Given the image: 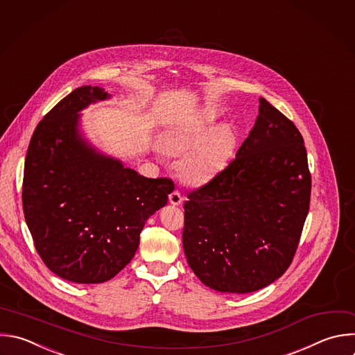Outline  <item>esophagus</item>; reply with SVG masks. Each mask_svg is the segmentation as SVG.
<instances>
[{
	"instance_id": "1",
	"label": "esophagus",
	"mask_w": 355,
	"mask_h": 355,
	"mask_svg": "<svg viewBox=\"0 0 355 355\" xmlns=\"http://www.w3.org/2000/svg\"><path fill=\"white\" fill-rule=\"evenodd\" d=\"M182 200H184V198H182V195L178 191H174V192L170 193V203L171 205L178 206V205L182 203Z\"/></svg>"
}]
</instances>
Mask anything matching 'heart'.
<instances>
[{"mask_svg": "<svg viewBox=\"0 0 355 355\" xmlns=\"http://www.w3.org/2000/svg\"><path fill=\"white\" fill-rule=\"evenodd\" d=\"M220 111L210 104L199 107L191 115L171 124L162 135V149L170 156L188 152L180 164V173L188 184H202L211 178L230 157L235 145L231 124L213 127Z\"/></svg>", "mask_w": 355, "mask_h": 355, "instance_id": "1", "label": "heart"}]
</instances>
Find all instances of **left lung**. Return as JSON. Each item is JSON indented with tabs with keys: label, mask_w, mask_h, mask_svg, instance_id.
I'll return each mask as SVG.
<instances>
[{
	"label": "left lung",
	"mask_w": 355,
	"mask_h": 355,
	"mask_svg": "<svg viewBox=\"0 0 355 355\" xmlns=\"http://www.w3.org/2000/svg\"><path fill=\"white\" fill-rule=\"evenodd\" d=\"M311 174L297 127L263 97L235 159L188 193L182 245L207 287L247 294L290 266L309 210Z\"/></svg>",
	"instance_id": "1"
}]
</instances>
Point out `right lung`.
I'll list each match as a JSON object with an SVG mask.
<instances>
[{
  "mask_svg": "<svg viewBox=\"0 0 355 355\" xmlns=\"http://www.w3.org/2000/svg\"><path fill=\"white\" fill-rule=\"evenodd\" d=\"M110 97L97 86L71 92L39 123L25 160L22 202L36 251L53 273L80 284L120 273L174 191L171 180L146 178L83 137L80 111Z\"/></svg>",
  "mask_w": 355,
  "mask_h": 355,
  "instance_id": "add662e5",
  "label": "right lung"
}]
</instances>
